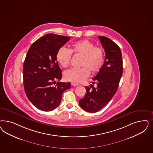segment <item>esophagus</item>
Returning <instances> with one entry per match:
<instances>
[{"label": "esophagus", "mask_w": 153, "mask_h": 153, "mask_svg": "<svg viewBox=\"0 0 153 153\" xmlns=\"http://www.w3.org/2000/svg\"><path fill=\"white\" fill-rule=\"evenodd\" d=\"M71 85L73 87H76V86L79 85V84H77V83H73V82L71 83Z\"/></svg>", "instance_id": "obj_1"}]
</instances>
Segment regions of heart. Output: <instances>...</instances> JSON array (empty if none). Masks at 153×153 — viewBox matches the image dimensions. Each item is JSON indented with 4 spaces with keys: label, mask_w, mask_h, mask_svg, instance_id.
<instances>
[{
    "label": "heart",
    "mask_w": 153,
    "mask_h": 153,
    "mask_svg": "<svg viewBox=\"0 0 153 153\" xmlns=\"http://www.w3.org/2000/svg\"><path fill=\"white\" fill-rule=\"evenodd\" d=\"M72 53L82 56L80 69H70L65 71V80L80 83L87 79L90 74L98 73L104 64V49L95 45L88 40L76 42L71 45L70 48H59L56 54V59L62 68H68L70 63Z\"/></svg>",
    "instance_id": "b5f03b06"
}]
</instances>
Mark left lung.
<instances>
[{
  "label": "left lung",
  "instance_id": "obj_1",
  "mask_svg": "<svg viewBox=\"0 0 153 153\" xmlns=\"http://www.w3.org/2000/svg\"><path fill=\"white\" fill-rule=\"evenodd\" d=\"M99 38L105 52L104 65L92 79L93 84L85 87L87 92L79 101L80 106L89 113L99 111L108 104L118 88L123 73L122 56L118 45L106 36H99Z\"/></svg>",
  "mask_w": 153,
  "mask_h": 153
}]
</instances>
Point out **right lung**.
<instances>
[{"label":"right lung","instance_id":"obj_1","mask_svg":"<svg viewBox=\"0 0 153 153\" xmlns=\"http://www.w3.org/2000/svg\"><path fill=\"white\" fill-rule=\"evenodd\" d=\"M69 39L48 34L34 42L26 54L23 66L25 94L40 110L50 111L58 107L64 92L70 88V82H59L62 73L56 59L59 49Z\"/></svg>","mask_w":153,"mask_h":153}]
</instances>
